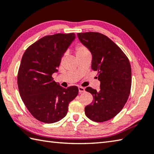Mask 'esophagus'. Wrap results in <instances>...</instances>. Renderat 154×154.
I'll list each match as a JSON object with an SVG mask.
<instances>
[{
  "instance_id": "34e87169",
  "label": "esophagus",
  "mask_w": 154,
  "mask_h": 154,
  "mask_svg": "<svg viewBox=\"0 0 154 154\" xmlns=\"http://www.w3.org/2000/svg\"><path fill=\"white\" fill-rule=\"evenodd\" d=\"M78 88H79V92L80 94H82L83 92L85 91V88H83V87H79Z\"/></svg>"
}]
</instances>
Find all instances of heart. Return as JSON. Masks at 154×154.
I'll return each instance as SVG.
<instances>
[{
	"instance_id": "b5f03b06",
	"label": "heart",
	"mask_w": 154,
	"mask_h": 154,
	"mask_svg": "<svg viewBox=\"0 0 154 154\" xmlns=\"http://www.w3.org/2000/svg\"><path fill=\"white\" fill-rule=\"evenodd\" d=\"M88 52V49H87L85 46L82 45H78L76 48H75V54H76V57H79V56L82 55L84 53Z\"/></svg>"
}]
</instances>
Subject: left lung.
Here are the masks:
<instances>
[{"label": "left lung", "instance_id": "8db88e82", "mask_svg": "<svg viewBox=\"0 0 154 154\" xmlns=\"http://www.w3.org/2000/svg\"><path fill=\"white\" fill-rule=\"evenodd\" d=\"M79 40L92 55L91 69L98 72L99 91L90 87L94 101L85 106V115L95 122L114 118L123 108L131 88V65L124 52L107 36L97 32L77 33Z\"/></svg>", "mask_w": 154, "mask_h": 154}]
</instances>
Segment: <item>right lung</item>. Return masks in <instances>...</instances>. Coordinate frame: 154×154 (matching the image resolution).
Instances as JSON below:
<instances>
[{
    "label": "right lung",
    "mask_w": 154,
    "mask_h": 154,
    "mask_svg": "<svg viewBox=\"0 0 154 154\" xmlns=\"http://www.w3.org/2000/svg\"><path fill=\"white\" fill-rule=\"evenodd\" d=\"M75 38L74 33L44 36L22 57L17 76L19 94L27 110L41 122L54 123L63 119L79 93L77 86L64 88L52 77Z\"/></svg>",
    "instance_id": "right-lung-1"
}]
</instances>
